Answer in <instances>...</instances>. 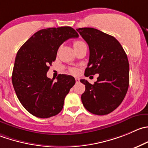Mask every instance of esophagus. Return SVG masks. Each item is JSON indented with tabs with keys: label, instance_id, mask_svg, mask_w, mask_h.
<instances>
[{
	"label": "esophagus",
	"instance_id": "esophagus-1",
	"mask_svg": "<svg viewBox=\"0 0 148 148\" xmlns=\"http://www.w3.org/2000/svg\"><path fill=\"white\" fill-rule=\"evenodd\" d=\"M75 80H76V82H77V83L79 82V79L78 78H76V79H75Z\"/></svg>",
	"mask_w": 148,
	"mask_h": 148
}]
</instances>
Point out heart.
Listing matches in <instances>:
<instances>
[{"label":"heart","instance_id":"b5f03b06","mask_svg":"<svg viewBox=\"0 0 148 148\" xmlns=\"http://www.w3.org/2000/svg\"><path fill=\"white\" fill-rule=\"evenodd\" d=\"M85 45V43H84V42L82 40H76V41H74V43H73V46H74V48H77V47L80 46V45ZM70 71H71V72L72 73V74H76V73L77 72V71L76 69H71Z\"/></svg>","mask_w":148,"mask_h":148}]
</instances>
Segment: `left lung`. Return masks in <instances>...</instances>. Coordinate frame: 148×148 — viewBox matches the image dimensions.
Masks as SVG:
<instances>
[{"mask_svg": "<svg viewBox=\"0 0 148 148\" xmlns=\"http://www.w3.org/2000/svg\"><path fill=\"white\" fill-rule=\"evenodd\" d=\"M77 31L88 44L90 58L84 75L99 74L93 84L81 79L85 91L81 99L86 109L95 115L114 111L124 100L130 82V65L122 46L114 37L97 29Z\"/></svg>", "mask_w": 148, "mask_h": 148, "instance_id": "obj_1", "label": "left lung"}]
</instances>
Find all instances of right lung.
<instances>
[{
    "instance_id": "obj_1",
    "label": "right lung",
    "mask_w": 148,
    "mask_h": 148,
    "mask_svg": "<svg viewBox=\"0 0 148 148\" xmlns=\"http://www.w3.org/2000/svg\"><path fill=\"white\" fill-rule=\"evenodd\" d=\"M78 37L70 27L43 29L34 33L18 50L12 73L13 86L20 103L34 116L50 118L62 110L75 79L59 74L54 82V79L47 77V72L56 58L60 45Z\"/></svg>"
}]
</instances>
